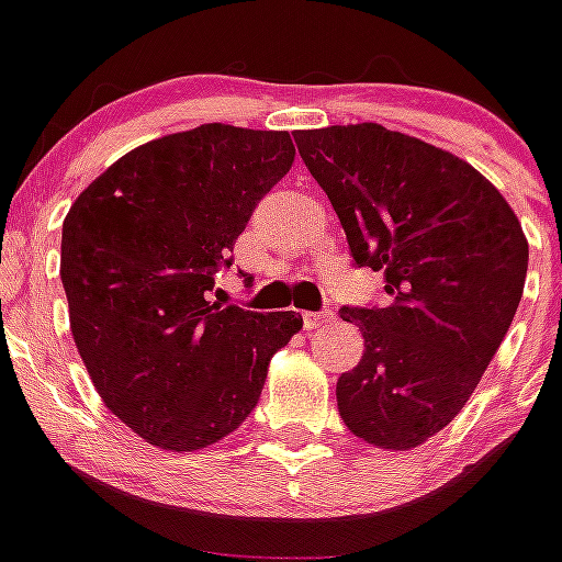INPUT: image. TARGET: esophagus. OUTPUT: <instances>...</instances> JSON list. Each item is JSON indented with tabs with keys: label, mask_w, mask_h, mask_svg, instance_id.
I'll use <instances>...</instances> for the list:
<instances>
[{
	"label": "esophagus",
	"mask_w": 562,
	"mask_h": 562,
	"mask_svg": "<svg viewBox=\"0 0 562 562\" xmlns=\"http://www.w3.org/2000/svg\"><path fill=\"white\" fill-rule=\"evenodd\" d=\"M331 321V310H323V313H304V328H307V331H321V328H326Z\"/></svg>",
	"instance_id": "esophagus-1"
}]
</instances>
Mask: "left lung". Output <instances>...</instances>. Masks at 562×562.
<instances>
[{"label": "left lung", "instance_id": "1", "mask_svg": "<svg viewBox=\"0 0 562 562\" xmlns=\"http://www.w3.org/2000/svg\"><path fill=\"white\" fill-rule=\"evenodd\" d=\"M350 255L383 271L386 307H342L364 356L337 381L345 427L407 451L454 422L501 348L527 274V239L473 166L375 122L293 133Z\"/></svg>", "mask_w": 562, "mask_h": 562}]
</instances>
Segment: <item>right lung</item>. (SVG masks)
Masks as SVG:
<instances>
[{
  "label": "right lung",
  "instance_id": "1",
  "mask_svg": "<svg viewBox=\"0 0 562 562\" xmlns=\"http://www.w3.org/2000/svg\"><path fill=\"white\" fill-rule=\"evenodd\" d=\"M293 157L285 130L201 124L127 151L67 212L59 274L76 348L108 411L157 449L239 429L271 356L302 328L299 313L209 302Z\"/></svg>",
  "mask_w": 562,
  "mask_h": 562
}]
</instances>
